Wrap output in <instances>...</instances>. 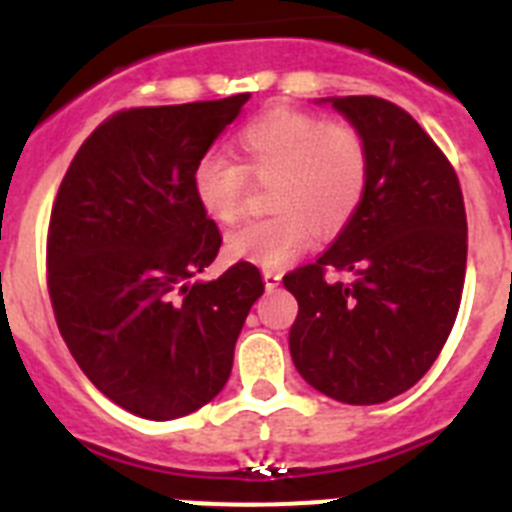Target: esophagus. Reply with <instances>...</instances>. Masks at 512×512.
<instances>
[{"label":"esophagus","mask_w":512,"mask_h":512,"mask_svg":"<svg viewBox=\"0 0 512 512\" xmlns=\"http://www.w3.org/2000/svg\"><path fill=\"white\" fill-rule=\"evenodd\" d=\"M279 282H282V274H279V271H274V269H266L264 271V284H266V289H277L279 287Z\"/></svg>","instance_id":"34e87169"}]
</instances>
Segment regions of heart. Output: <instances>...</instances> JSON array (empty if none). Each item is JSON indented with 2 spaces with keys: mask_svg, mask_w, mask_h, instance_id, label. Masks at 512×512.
<instances>
[{
  "mask_svg": "<svg viewBox=\"0 0 512 512\" xmlns=\"http://www.w3.org/2000/svg\"><path fill=\"white\" fill-rule=\"evenodd\" d=\"M238 148L243 166L223 153H205L192 171L194 197L220 223H233L243 212L248 174L274 179L266 205L277 212L230 230V259L279 269L305 251L312 230L320 238L341 233L364 200L369 146L348 122L271 110L238 133Z\"/></svg>",
  "mask_w": 512,
  "mask_h": 512,
  "instance_id": "1",
  "label": "heart"
}]
</instances>
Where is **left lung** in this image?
Wrapping results in <instances>:
<instances>
[{"mask_svg":"<svg viewBox=\"0 0 512 512\" xmlns=\"http://www.w3.org/2000/svg\"><path fill=\"white\" fill-rule=\"evenodd\" d=\"M369 146L359 210L315 264L284 277L300 312L289 354L310 387L348 405L410 390L433 366L459 312L467 212L438 146L397 104L328 97ZM338 270L346 280H328Z\"/></svg>","mask_w":512,"mask_h":512,"instance_id":"8db88e82","label":"left lung"}]
</instances>
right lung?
I'll use <instances>...</instances> for the list:
<instances>
[{"label":"right lung","mask_w":512,"mask_h":512,"mask_svg":"<svg viewBox=\"0 0 512 512\" xmlns=\"http://www.w3.org/2000/svg\"><path fill=\"white\" fill-rule=\"evenodd\" d=\"M248 97L117 112L84 140L53 202L58 330L89 382L140 418H182L220 395L264 295L248 261L192 282L223 243L194 197V164Z\"/></svg>","instance_id":"right-lung-1"}]
</instances>
